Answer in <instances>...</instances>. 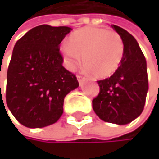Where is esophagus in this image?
Listing matches in <instances>:
<instances>
[{
	"label": "esophagus",
	"instance_id": "1",
	"mask_svg": "<svg viewBox=\"0 0 159 159\" xmlns=\"http://www.w3.org/2000/svg\"><path fill=\"white\" fill-rule=\"evenodd\" d=\"M77 80H78L79 84L81 85V84H82V82L86 80V78H85V77H82V76H80V75H77Z\"/></svg>",
	"mask_w": 159,
	"mask_h": 159
}]
</instances>
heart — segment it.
<instances>
[{
    "label": "heart",
    "mask_w": 159,
    "mask_h": 159,
    "mask_svg": "<svg viewBox=\"0 0 159 159\" xmlns=\"http://www.w3.org/2000/svg\"><path fill=\"white\" fill-rule=\"evenodd\" d=\"M70 66L80 61L97 78H107L116 71L124 55V44L119 34L99 27H84L71 34L63 46Z\"/></svg>",
    "instance_id": "1"
}]
</instances>
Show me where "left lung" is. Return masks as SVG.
I'll return each instance as SVG.
<instances>
[{"label":"left lung","instance_id":"1","mask_svg":"<svg viewBox=\"0 0 159 159\" xmlns=\"http://www.w3.org/2000/svg\"><path fill=\"white\" fill-rule=\"evenodd\" d=\"M111 27L123 41L124 55L116 71L97 81L100 91L93 100V109L103 121L126 125L143 111L149 89L147 63L134 37L117 25Z\"/></svg>","mask_w":159,"mask_h":159}]
</instances>
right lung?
Segmentation results:
<instances>
[{
	"label": "right lung",
	"instance_id": "add662e5",
	"mask_svg": "<svg viewBox=\"0 0 159 159\" xmlns=\"http://www.w3.org/2000/svg\"><path fill=\"white\" fill-rule=\"evenodd\" d=\"M71 29L38 25L14 47L5 98L13 116L27 128H44L57 122L64 111V98L79 87L76 76L63 66L59 52L60 43Z\"/></svg>",
	"mask_w": 159,
	"mask_h": 159
}]
</instances>
